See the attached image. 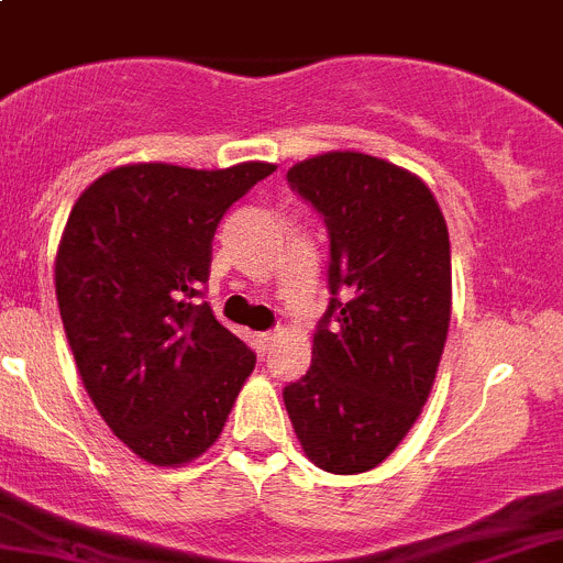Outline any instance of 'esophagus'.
<instances>
[{
  "label": "esophagus",
  "mask_w": 563,
  "mask_h": 563,
  "mask_svg": "<svg viewBox=\"0 0 563 563\" xmlns=\"http://www.w3.org/2000/svg\"><path fill=\"white\" fill-rule=\"evenodd\" d=\"M273 338H276L273 332H260L256 334V349H260V352H267V345L273 343Z\"/></svg>",
  "instance_id": "esophagus-1"
}]
</instances>
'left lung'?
Returning a JSON list of instances; mask_svg holds the SVG:
<instances>
[{
	"label": "left lung",
	"mask_w": 563,
	"mask_h": 563,
	"mask_svg": "<svg viewBox=\"0 0 563 563\" xmlns=\"http://www.w3.org/2000/svg\"><path fill=\"white\" fill-rule=\"evenodd\" d=\"M329 231V307L312 365L285 388L303 452L334 474L379 466L419 419L452 309L450 231L427 184L365 153L287 173Z\"/></svg>",
	"instance_id": "obj_1"
}]
</instances>
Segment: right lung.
I'll return each instance as SVG.
<instances>
[{
  "instance_id": "right-lung-1",
  "label": "right lung",
  "mask_w": 563,
  "mask_h": 563,
  "mask_svg": "<svg viewBox=\"0 0 563 563\" xmlns=\"http://www.w3.org/2000/svg\"><path fill=\"white\" fill-rule=\"evenodd\" d=\"M273 169L128 164L71 206L55 256L66 340L106 424L153 466L203 455L254 371L200 298L220 220Z\"/></svg>"
}]
</instances>
